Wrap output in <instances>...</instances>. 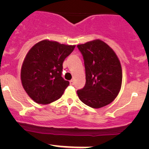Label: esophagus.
I'll return each instance as SVG.
<instances>
[{"label": "esophagus", "mask_w": 149, "mask_h": 149, "mask_svg": "<svg viewBox=\"0 0 149 149\" xmlns=\"http://www.w3.org/2000/svg\"><path fill=\"white\" fill-rule=\"evenodd\" d=\"M73 84H74V81H73V79H72V80H70V85L73 86Z\"/></svg>", "instance_id": "esophagus-1"}]
</instances>
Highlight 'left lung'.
<instances>
[{"label":"left lung","mask_w":149,"mask_h":149,"mask_svg":"<svg viewBox=\"0 0 149 149\" xmlns=\"http://www.w3.org/2000/svg\"><path fill=\"white\" fill-rule=\"evenodd\" d=\"M84 60L86 84L77 94L82 102L101 108L115 100L121 88L123 73L113 49L100 40L77 45Z\"/></svg>","instance_id":"obj_1"}]
</instances>
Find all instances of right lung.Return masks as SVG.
Masks as SVG:
<instances>
[{
  "label": "right lung",
  "instance_id": "obj_1",
  "mask_svg": "<svg viewBox=\"0 0 149 149\" xmlns=\"http://www.w3.org/2000/svg\"><path fill=\"white\" fill-rule=\"evenodd\" d=\"M75 47L44 40L29 50L21 69V81L33 101L47 104L61 98L69 85L61 76L63 63Z\"/></svg>",
  "mask_w": 149,
  "mask_h": 149
}]
</instances>
